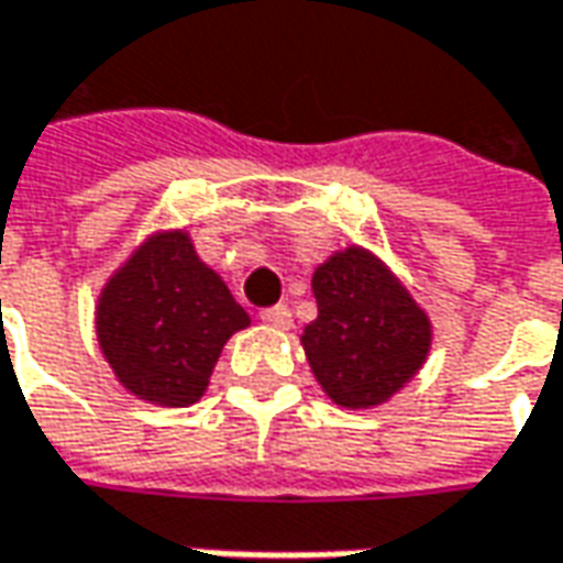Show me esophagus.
<instances>
[{"label": "esophagus", "instance_id": "obj_1", "mask_svg": "<svg viewBox=\"0 0 563 563\" xmlns=\"http://www.w3.org/2000/svg\"><path fill=\"white\" fill-rule=\"evenodd\" d=\"M263 322L278 328V331H288V328L294 325V316H290V309L285 307V303H278V307L263 309Z\"/></svg>", "mask_w": 563, "mask_h": 563}]
</instances>
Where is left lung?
<instances>
[{"mask_svg": "<svg viewBox=\"0 0 563 563\" xmlns=\"http://www.w3.org/2000/svg\"><path fill=\"white\" fill-rule=\"evenodd\" d=\"M319 316L303 328L316 380L343 409L399 394L431 353L433 328L406 285L365 247H343L312 273Z\"/></svg>", "mask_w": 563, "mask_h": 563, "instance_id": "obj_1", "label": "left lung"}]
</instances>
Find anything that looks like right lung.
<instances>
[{"label": "right lung", "mask_w": 563, "mask_h": 563, "mask_svg": "<svg viewBox=\"0 0 563 563\" xmlns=\"http://www.w3.org/2000/svg\"><path fill=\"white\" fill-rule=\"evenodd\" d=\"M247 325L185 229L145 238L98 294V346L117 380L169 409L201 399L225 341Z\"/></svg>", "instance_id": "right-lung-1"}]
</instances>
